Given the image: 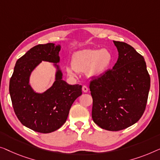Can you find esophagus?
I'll use <instances>...</instances> for the list:
<instances>
[{
	"label": "esophagus",
	"instance_id": "1",
	"mask_svg": "<svg viewBox=\"0 0 160 160\" xmlns=\"http://www.w3.org/2000/svg\"><path fill=\"white\" fill-rule=\"evenodd\" d=\"M82 90L83 92H85V93H87L88 91V88L86 85H83L82 88Z\"/></svg>",
	"mask_w": 160,
	"mask_h": 160
}]
</instances>
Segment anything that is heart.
<instances>
[{"instance_id":"b5f03b06","label":"heart","mask_w":160,"mask_h":160,"mask_svg":"<svg viewBox=\"0 0 160 160\" xmlns=\"http://www.w3.org/2000/svg\"><path fill=\"white\" fill-rule=\"evenodd\" d=\"M113 62L114 56L109 49H86L74 53L72 66L67 67V71L70 75H75L76 72L86 71L89 76L97 77L107 72Z\"/></svg>"}]
</instances>
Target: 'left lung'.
I'll return each instance as SVG.
<instances>
[{"label": "left lung", "mask_w": 160, "mask_h": 160, "mask_svg": "<svg viewBox=\"0 0 160 160\" xmlns=\"http://www.w3.org/2000/svg\"><path fill=\"white\" fill-rule=\"evenodd\" d=\"M119 57L113 68L90 82L92 118L103 129L118 131L138 122L147 106L150 76L145 60L131 46L114 41Z\"/></svg>", "instance_id": "1"}]
</instances>
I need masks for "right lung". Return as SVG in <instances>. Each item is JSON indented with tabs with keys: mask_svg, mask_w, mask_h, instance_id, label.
Listing matches in <instances>:
<instances>
[{
	"mask_svg": "<svg viewBox=\"0 0 160 160\" xmlns=\"http://www.w3.org/2000/svg\"><path fill=\"white\" fill-rule=\"evenodd\" d=\"M61 46L39 44L17 61L10 79L9 93L13 110L23 125L41 133L58 130L66 122L73 102L82 94V85H69L62 80L59 62ZM42 60L55 63L58 70L52 87L35 93L28 84L30 74Z\"/></svg>",
	"mask_w": 160,
	"mask_h": 160,
	"instance_id": "add662e5",
	"label": "right lung"
}]
</instances>
